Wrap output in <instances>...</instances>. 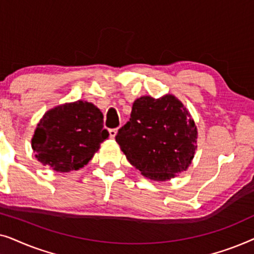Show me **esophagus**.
<instances>
[{"mask_svg": "<svg viewBox=\"0 0 254 254\" xmlns=\"http://www.w3.org/2000/svg\"><path fill=\"white\" fill-rule=\"evenodd\" d=\"M109 133H110V137L114 138V137H116L117 133H118V129H117V128H114V129H110Z\"/></svg>", "mask_w": 254, "mask_h": 254, "instance_id": "obj_1", "label": "esophagus"}]
</instances>
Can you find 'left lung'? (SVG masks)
Returning <instances> with one entry per match:
<instances>
[{"label":"left lung","mask_w":254,"mask_h":254,"mask_svg":"<svg viewBox=\"0 0 254 254\" xmlns=\"http://www.w3.org/2000/svg\"><path fill=\"white\" fill-rule=\"evenodd\" d=\"M197 130L183 103L172 95L137 98L116 141L131 165L149 179L165 182L186 171L196 149Z\"/></svg>","instance_id":"1"}]
</instances>
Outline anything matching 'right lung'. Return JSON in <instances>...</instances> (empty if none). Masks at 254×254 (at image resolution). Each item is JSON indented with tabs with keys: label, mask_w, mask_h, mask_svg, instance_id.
Wrapping results in <instances>:
<instances>
[{
	"label": "right lung",
	"mask_w": 254,
	"mask_h": 254,
	"mask_svg": "<svg viewBox=\"0 0 254 254\" xmlns=\"http://www.w3.org/2000/svg\"><path fill=\"white\" fill-rule=\"evenodd\" d=\"M103 123L98 107L84 100L47 111L31 141L37 159L57 172L83 168L109 137Z\"/></svg>",
	"instance_id": "obj_1"
}]
</instances>
